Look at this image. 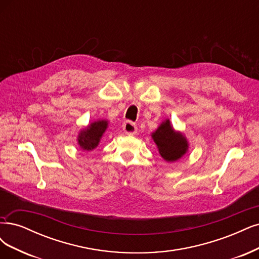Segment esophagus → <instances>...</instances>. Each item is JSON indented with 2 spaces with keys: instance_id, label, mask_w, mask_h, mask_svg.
<instances>
[{
  "instance_id": "34e87169",
  "label": "esophagus",
  "mask_w": 259,
  "mask_h": 259,
  "mask_svg": "<svg viewBox=\"0 0 259 259\" xmlns=\"http://www.w3.org/2000/svg\"><path fill=\"white\" fill-rule=\"evenodd\" d=\"M123 131L126 134V135H135V134L137 133V126L135 123H133L131 121H126L123 124Z\"/></svg>"
}]
</instances>
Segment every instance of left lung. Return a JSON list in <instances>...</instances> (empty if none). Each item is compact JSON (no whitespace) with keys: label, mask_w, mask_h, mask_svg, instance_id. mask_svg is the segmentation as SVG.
Wrapping results in <instances>:
<instances>
[{"label":"left lung","mask_w":259,"mask_h":259,"mask_svg":"<svg viewBox=\"0 0 259 259\" xmlns=\"http://www.w3.org/2000/svg\"><path fill=\"white\" fill-rule=\"evenodd\" d=\"M157 147L159 155L168 163L182 158L189 151V141L184 134L176 131L170 120L165 119L151 134Z\"/></svg>","instance_id":"8db88e82"}]
</instances>
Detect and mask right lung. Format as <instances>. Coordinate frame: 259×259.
<instances>
[{"mask_svg":"<svg viewBox=\"0 0 259 259\" xmlns=\"http://www.w3.org/2000/svg\"><path fill=\"white\" fill-rule=\"evenodd\" d=\"M108 120L99 119L88 124L78 133L77 142L83 151H92L100 145L101 139L108 128Z\"/></svg>","mask_w":259,"mask_h":259,"instance_id":"add662e5","label":"right lung"}]
</instances>
